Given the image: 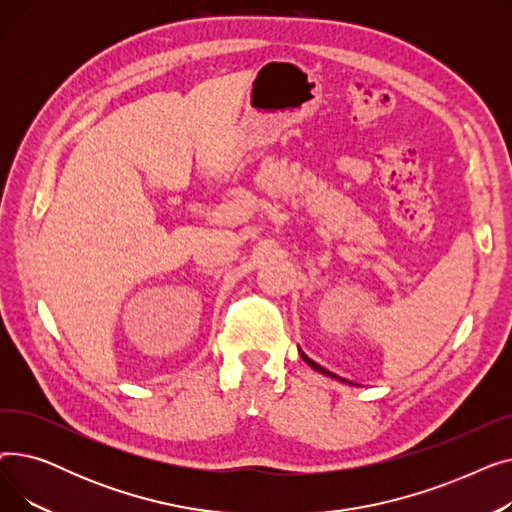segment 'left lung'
<instances>
[{"label": "left lung", "instance_id": "left-lung-1", "mask_svg": "<svg viewBox=\"0 0 512 512\" xmlns=\"http://www.w3.org/2000/svg\"><path fill=\"white\" fill-rule=\"evenodd\" d=\"M299 355H301V359L311 367V369H315V371H319V373H324V375H328V378H332V380H338V382H344V384H353V382H346L344 378H340V375H336V373H332V371H328L326 367H321L319 363H315L313 359H309L303 351H301V348H299Z\"/></svg>", "mask_w": 512, "mask_h": 512}]
</instances>
